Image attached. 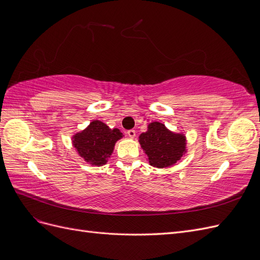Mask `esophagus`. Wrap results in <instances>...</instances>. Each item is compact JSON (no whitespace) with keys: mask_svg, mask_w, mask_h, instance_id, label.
<instances>
[{"mask_svg":"<svg viewBox=\"0 0 260 260\" xmlns=\"http://www.w3.org/2000/svg\"><path fill=\"white\" fill-rule=\"evenodd\" d=\"M127 136H128L129 138L133 139V138L136 137V131L133 130V129H131V130H128V131H127Z\"/></svg>","mask_w":260,"mask_h":260,"instance_id":"34e87169","label":"esophagus"}]
</instances>
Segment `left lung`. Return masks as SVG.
<instances>
[{"label": "left lung", "instance_id": "8db88e82", "mask_svg": "<svg viewBox=\"0 0 260 260\" xmlns=\"http://www.w3.org/2000/svg\"><path fill=\"white\" fill-rule=\"evenodd\" d=\"M139 143L147 156L149 165L156 168L174 166L186 152V137L169 130L159 121L148 123L147 131L141 133Z\"/></svg>", "mask_w": 260, "mask_h": 260}]
</instances>
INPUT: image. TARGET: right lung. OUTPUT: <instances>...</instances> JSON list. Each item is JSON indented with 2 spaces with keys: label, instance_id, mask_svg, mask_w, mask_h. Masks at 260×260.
Listing matches in <instances>:
<instances>
[{
  "label": "right lung",
  "instance_id": "1",
  "mask_svg": "<svg viewBox=\"0 0 260 260\" xmlns=\"http://www.w3.org/2000/svg\"><path fill=\"white\" fill-rule=\"evenodd\" d=\"M123 138L119 129H111L100 120H92L85 129L75 133L72 142L81 158L92 166H103L114 152L118 140Z\"/></svg>",
  "mask_w": 260,
  "mask_h": 260
}]
</instances>
